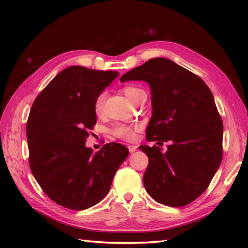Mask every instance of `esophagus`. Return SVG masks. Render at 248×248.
I'll return each instance as SVG.
<instances>
[{
	"instance_id": "1",
	"label": "esophagus",
	"mask_w": 248,
	"mask_h": 248,
	"mask_svg": "<svg viewBox=\"0 0 248 248\" xmlns=\"http://www.w3.org/2000/svg\"><path fill=\"white\" fill-rule=\"evenodd\" d=\"M137 149H138V146H134V145H129V146H128V150H129L130 153L136 152Z\"/></svg>"
}]
</instances>
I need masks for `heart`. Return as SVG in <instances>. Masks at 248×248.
Returning a JSON list of instances; mask_svg holds the SVG:
<instances>
[{"instance_id":"b5f03b06","label":"heart","mask_w":248,"mask_h":248,"mask_svg":"<svg viewBox=\"0 0 248 248\" xmlns=\"http://www.w3.org/2000/svg\"><path fill=\"white\" fill-rule=\"evenodd\" d=\"M123 92L125 96L128 98L130 101L136 100L137 97L141 93L144 92L140 88H137L134 86H127L123 89ZM107 98V93L106 92H101L98 96L95 98L94 101V111L97 115H101L103 111V107H104V101H106ZM110 132L114 137L119 138V139H123V140H132L134 138V128L132 126L126 125L123 123H119L116 124L112 128L110 129Z\"/></svg>"}]
</instances>
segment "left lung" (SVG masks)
Here are the masks:
<instances>
[{
	"label": "left lung",
	"mask_w": 248,
	"mask_h": 248,
	"mask_svg": "<svg viewBox=\"0 0 248 248\" xmlns=\"http://www.w3.org/2000/svg\"><path fill=\"white\" fill-rule=\"evenodd\" d=\"M145 80L152 94L148 141L140 146L149 158L144 185L156 202L170 207L190 204L204 192L222 159L223 125L205 81L166 58H154L121 77Z\"/></svg>",
	"instance_id": "left-lung-1"
}]
</instances>
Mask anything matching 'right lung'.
Wrapping results in <instances>:
<instances>
[{
  "label": "right lung",
  "mask_w": 248,
  "mask_h": 248,
  "mask_svg": "<svg viewBox=\"0 0 248 248\" xmlns=\"http://www.w3.org/2000/svg\"><path fill=\"white\" fill-rule=\"evenodd\" d=\"M118 74L70 66L50 80L30 110V168L44 193L60 206L79 211L98 204L129 154L118 142L95 154L86 147L97 122L95 98Z\"/></svg>",
  "instance_id": "obj_1"
}]
</instances>
